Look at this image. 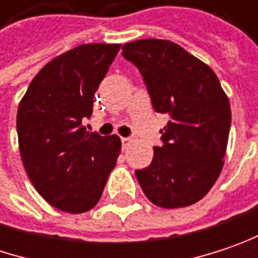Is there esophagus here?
I'll return each mask as SVG.
<instances>
[{"instance_id":"1","label":"esophagus","mask_w":258,"mask_h":258,"mask_svg":"<svg viewBox=\"0 0 258 258\" xmlns=\"http://www.w3.org/2000/svg\"><path fill=\"white\" fill-rule=\"evenodd\" d=\"M121 144H123V148H127V145L131 144V139H129V138H121Z\"/></svg>"}]
</instances>
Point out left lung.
Wrapping results in <instances>:
<instances>
[{"label":"left lung","mask_w":258,"mask_h":258,"mask_svg":"<svg viewBox=\"0 0 258 258\" xmlns=\"http://www.w3.org/2000/svg\"><path fill=\"white\" fill-rule=\"evenodd\" d=\"M121 49L139 69L154 110L169 116L151 164L135 170L139 185L158 207L195 204L225 163L232 117L228 95L212 69L175 42L139 39Z\"/></svg>","instance_id":"obj_1"}]
</instances>
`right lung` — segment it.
Segmentation results:
<instances>
[{
    "label": "right lung",
    "mask_w": 258,
    "mask_h": 258,
    "mask_svg": "<svg viewBox=\"0 0 258 258\" xmlns=\"http://www.w3.org/2000/svg\"><path fill=\"white\" fill-rule=\"evenodd\" d=\"M120 44H83L51 60L33 78L17 110L19 148L29 179L52 207L91 210L121 150L117 135L88 132L94 94Z\"/></svg>",
    "instance_id": "add662e5"
}]
</instances>
